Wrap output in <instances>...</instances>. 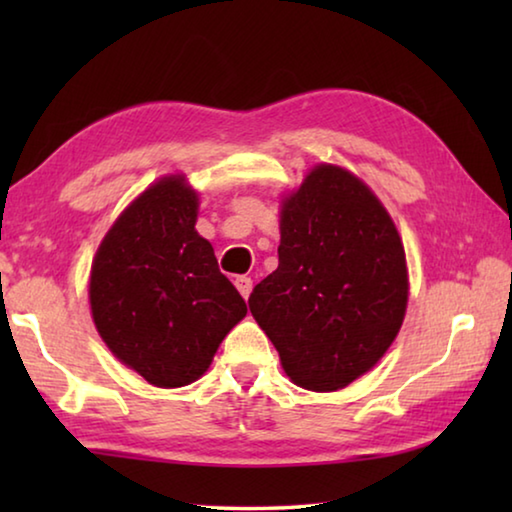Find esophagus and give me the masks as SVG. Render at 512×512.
<instances>
[{
    "label": "esophagus",
    "instance_id": "esophagus-1",
    "mask_svg": "<svg viewBox=\"0 0 512 512\" xmlns=\"http://www.w3.org/2000/svg\"><path fill=\"white\" fill-rule=\"evenodd\" d=\"M235 287L239 289L241 296H244V298L248 300L250 291H253V280H250V277H246V275H239L237 280H235Z\"/></svg>",
    "mask_w": 512,
    "mask_h": 512
}]
</instances>
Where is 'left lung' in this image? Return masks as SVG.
<instances>
[{
	"label": "left lung",
	"mask_w": 512,
	"mask_h": 512,
	"mask_svg": "<svg viewBox=\"0 0 512 512\" xmlns=\"http://www.w3.org/2000/svg\"><path fill=\"white\" fill-rule=\"evenodd\" d=\"M277 257L250 293V314L293 384L339 391L402 327L409 273L395 223L357 176L318 164L282 201Z\"/></svg>",
	"instance_id": "left-lung-1"
}]
</instances>
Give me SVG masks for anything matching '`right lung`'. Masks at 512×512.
Here are the masks:
<instances>
[{
  "label": "right lung",
  "mask_w": 512,
  "mask_h": 512,
  "mask_svg": "<svg viewBox=\"0 0 512 512\" xmlns=\"http://www.w3.org/2000/svg\"><path fill=\"white\" fill-rule=\"evenodd\" d=\"M198 196L167 176L121 212L90 273L97 332L128 368L160 388L196 381L246 302L196 232Z\"/></svg>",
  "instance_id": "right-lung-1"
}]
</instances>
